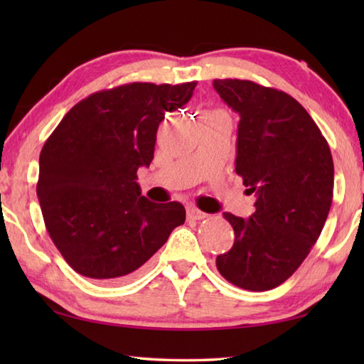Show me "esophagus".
<instances>
[{"label":"esophagus","instance_id":"34e87169","mask_svg":"<svg viewBox=\"0 0 364 364\" xmlns=\"http://www.w3.org/2000/svg\"><path fill=\"white\" fill-rule=\"evenodd\" d=\"M207 217H208V215L204 213V212H200L199 208L188 207V218H191V220H204Z\"/></svg>","mask_w":364,"mask_h":364}]
</instances>
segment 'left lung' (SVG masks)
Returning a JSON list of instances; mask_svg holds the SVG:
<instances>
[{"label":"left lung","mask_w":364,"mask_h":364,"mask_svg":"<svg viewBox=\"0 0 364 364\" xmlns=\"http://www.w3.org/2000/svg\"><path fill=\"white\" fill-rule=\"evenodd\" d=\"M221 100L241 117L236 173L254 193L249 220L223 213L234 230L220 274L245 291H269L295 273L328 218L334 162L315 120L284 91L250 80H213Z\"/></svg>","instance_id":"1"}]
</instances>
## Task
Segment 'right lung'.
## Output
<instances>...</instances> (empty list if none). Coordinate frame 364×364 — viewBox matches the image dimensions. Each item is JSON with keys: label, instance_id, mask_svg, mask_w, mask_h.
I'll return each mask as SVG.
<instances>
[{"label": "right lung", "instance_id": "add662e5", "mask_svg": "<svg viewBox=\"0 0 364 364\" xmlns=\"http://www.w3.org/2000/svg\"><path fill=\"white\" fill-rule=\"evenodd\" d=\"M197 82L128 83L75 104L46 139L36 183L43 220L78 274L117 282L138 271L186 220L180 202L141 196L159 123L184 106Z\"/></svg>", "mask_w": 364, "mask_h": 364}]
</instances>
